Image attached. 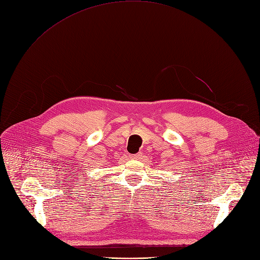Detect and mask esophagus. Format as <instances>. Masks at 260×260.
Returning <instances> with one entry per match:
<instances>
[{
	"label": "esophagus",
	"mask_w": 260,
	"mask_h": 260,
	"mask_svg": "<svg viewBox=\"0 0 260 260\" xmlns=\"http://www.w3.org/2000/svg\"><path fill=\"white\" fill-rule=\"evenodd\" d=\"M142 152H139V153H135V154H131L130 157L133 158V159H140L142 157Z\"/></svg>",
	"instance_id": "obj_1"
}]
</instances>
